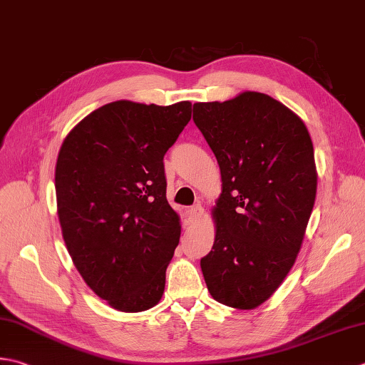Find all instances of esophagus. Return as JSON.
Masks as SVG:
<instances>
[{"label":"esophagus","instance_id":"esophagus-1","mask_svg":"<svg viewBox=\"0 0 365 365\" xmlns=\"http://www.w3.org/2000/svg\"><path fill=\"white\" fill-rule=\"evenodd\" d=\"M202 213H204V209H202V205H201V204L192 205L191 209L188 210V220L191 221V223H196V221L201 220Z\"/></svg>","mask_w":365,"mask_h":365}]
</instances>
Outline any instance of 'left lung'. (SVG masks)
<instances>
[{"label": "left lung", "instance_id": "obj_1", "mask_svg": "<svg viewBox=\"0 0 365 365\" xmlns=\"http://www.w3.org/2000/svg\"><path fill=\"white\" fill-rule=\"evenodd\" d=\"M192 120L218 161L215 242L201 259L217 302L252 310L280 287L301 250L317 196L315 153L304 121L258 91L196 103Z\"/></svg>", "mask_w": 365, "mask_h": 365}]
</instances>
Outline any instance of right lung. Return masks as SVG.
Segmentation results:
<instances>
[{"label": "right lung", "instance_id": "add662e5", "mask_svg": "<svg viewBox=\"0 0 365 365\" xmlns=\"http://www.w3.org/2000/svg\"><path fill=\"white\" fill-rule=\"evenodd\" d=\"M191 120V103H109L63 140L55 169L64 244L85 283L112 309L160 302L180 240L163 158Z\"/></svg>", "mask_w": 365, "mask_h": 365}]
</instances>
